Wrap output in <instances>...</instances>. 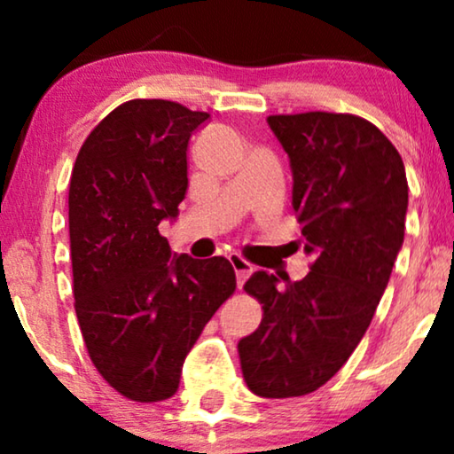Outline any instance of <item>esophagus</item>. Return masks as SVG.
<instances>
[{
  "mask_svg": "<svg viewBox=\"0 0 454 454\" xmlns=\"http://www.w3.org/2000/svg\"><path fill=\"white\" fill-rule=\"evenodd\" d=\"M229 260H231V266H233V270H235V277H238V287L241 289L244 287V283H246V278L252 275V264L247 262V260H244L241 256H238V254H231V256H229Z\"/></svg>",
  "mask_w": 454,
  "mask_h": 454,
  "instance_id": "esophagus-1",
  "label": "esophagus"
}]
</instances>
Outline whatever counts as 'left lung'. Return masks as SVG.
I'll use <instances>...</instances> for the list:
<instances>
[{"instance_id":"left-lung-1","label":"left lung","mask_w":454,"mask_h":454,"mask_svg":"<svg viewBox=\"0 0 454 454\" xmlns=\"http://www.w3.org/2000/svg\"><path fill=\"white\" fill-rule=\"evenodd\" d=\"M289 157L291 204L312 258L301 281L258 270L244 289L264 316L239 340L252 393L287 399L314 393L368 331L405 238V165L374 123L349 114L270 115Z\"/></svg>"}]
</instances>
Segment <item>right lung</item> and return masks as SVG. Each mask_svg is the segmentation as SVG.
<instances>
[{
  "instance_id": "1",
  "label": "right lung",
  "mask_w": 454,
  "mask_h": 454,
  "mask_svg": "<svg viewBox=\"0 0 454 454\" xmlns=\"http://www.w3.org/2000/svg\"><path fill=\"white\" fill-rule=\"evenodd\" d=\"M208 117L163 98L128 101L92 129L72 169L80 331L98 374L132 401L177 393L185 356L235 291L227 258L177 256L159 233L177 219L190 136Z\"/></svg>"
}]
</instances>
